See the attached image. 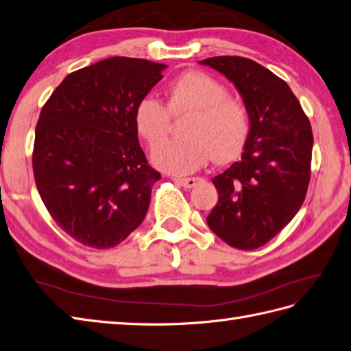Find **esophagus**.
I'll list each match as a JSON object with an SVG mask.
<instances>
[{
  "mask_svg": "<svg viewBox=\"0 0 351 351\" xmlns=\"http://www.w3.org/2000/svg\"><path fill=\"white\" fill-rule=\"evenodd\" d=\"M174 180L182 184L186 189H192V187L198 186L199 183H202V178L201 177H187V178H174Z\"/></svg>",
  "mask_w": 351,
  "mask_h": 351,
  "instance_id": "1",
  "label": "esophagus"
}]
</instances>
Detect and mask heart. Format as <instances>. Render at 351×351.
<instances>
[{"instance_id": "obj_1", "label": "heart", "mask_w": 351, "mask_h": 351, "mask_svg": "<svg viewBox=\"0 0 351 351\" xmlns=\"http://www.w3.org/2000/svg\"><path fill=\"white\" fill-rule=\"evenodd\" d=\"M174 117L189 116L184 138L168 141L152 152L155 167L173 174H189L207 164H226L241 155L250 135V114L244 104L228 97V89L215 77L187 71L171 83L168 108L155 97H144L135 107L136 132L149 146L165 140Z\"/></svg>"}]
</instances>
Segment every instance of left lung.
<instances>
[{
    "mask_svg": "<svg viewBox=\"0 0 351 351\" xmlns=\"http://www.w3.org/2000/svg\"><path fill=\"white\" fill-rule=\"evenodd\" d=\"M199 64L234 83L252 126L241 159L213 178L219 201L207 223L235 249H258L295 217L305 199L311 125L289 84L268 68L241 56H215Z\"/></svg>",
    "mask_w": 351,
    "mask_h": 351,
    "instance_id": "8db88e82",
    "label": "left lung"
}]
</instances>
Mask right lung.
<instances>
[{"label":"right lung","instance_id":"1","mask_svg":"<svg viewBox=\"0 0 351 351\" xmlns=\"http://www.w3.org/2000/svg\"><path fill=\"white\" fill-rule=\"evenodd\" d=\"M164 64L114 56L68 74L41 108L32 169L58 226L83 245L110 249L141 225L160 174L138 143V101Z\"/></svg>","mask_w":351,"mask_h":351}]
</instances>
